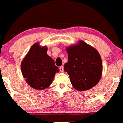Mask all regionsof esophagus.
I'll return each instance as SVG.
<instances>
[{"instance_id":"obj_1","label":"esophagus","mask_w":123,"mask_h":123,"mask_svg":"<svg viewBox=\"0 0 123 123\" xmlns=\"http://www.w3.org/2000/svg\"><path fill=\"white\" fill-rule=\"evenodd\" d=\"M59 70H60L61 72H63V71H64V68H63V66H61L60 68H59Z\"/></svg>"}]
</instances>
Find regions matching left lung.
I'll list each match as a JSON object with an SVG mask.
<instances>
[{
    "mask_svg": "<svg viewBox=\"0 0 123 123\" xmlns=\"http://www.w3.org/2000/svg\"><path fill=\"white\" fill-rule=\"evenodd\" d=\"M68 62L64 70L69 74L75 89L84 91L95 86L102 74V62L98 52L89 44L80 41L66 48Z\"/></svg>",
    "mask_w": 123,
    "mask_h": 123,
    "instance_id": "1",
    "label": "left lung"
}]
</instances>
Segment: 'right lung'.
Segmentation results:
<instances>
[{"mask_svg":"<svg viewBox=\"0 0 123 123\" xmlns=\"http://www.w3.org/2000/svg\"><path fill=\"white\" fill-rule=\"evenodd\" d=\"M48 48L36 43L31 47L23 61L21 70L23 77L32 88L43 90L51 84L59 68L47 54Z\"/></svg>","mask_w":123,"mask_h":123,"instance_id":"1","label":"right lung"}]
</instances>
